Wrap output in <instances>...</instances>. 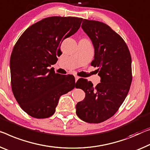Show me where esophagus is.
<instances>
[{
  "mask_svg": "<svg viewBox=\"0 0 150 150\" xmlns=\"http://www.w3.org/2000/svg\"><path fill=\"white\" fill-rule=\"evenodd\" d=\"M78 79H79V76H75V80H76V82Z\"/></svg>",
  "mask_w": 150,
  "mask_h": 150,
  "instance_id": "34e87169",
  "label": "esophagus"
}]
</instances>
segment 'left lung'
I'll return each instance as SVG.
<instances>
[{
  "label": "left lung",
  "mask_w": 150,
  "mask_h": 150,
  "mask_svg": "<svg viewBox=\"0 0 150 150\" xmlns=\"http://www.w3.org/2000/svg\"><path fill=\"white\" fill-rule=\"evenodd\" d=\"M82 28L93 42L91 66L98 68L101 82L94 87L84 79L81 89L86 96L76 106V114L87 123H99L113 116L127 95L132 81L131 57L125 41L109 25L84 19Z\"/></svg>",
  "instance_id": "obj_1"
}]
</instances>
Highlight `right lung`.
Wrapping results in <instances>:
<instances>
[{
  "label": "right lung",
  "mask_w": 150,
  "mask_h": 150,
  "mask_svg": "<svg viewBox=\"0 0 150 150\" xmlns=\"http://www.w3.org/2000/svg\"><path fill=\"white\" fill-rule=\"evenodd\" d=\"M82 18L50 17L32 25L14 46L10 59L11 88L21 109L37 119L51 117L59 98L74 88L72 75L48 68L62 54V42L80 28ZM75 81V80H74Z\"/></svg>",
  "instance_id": "obj_1"
}]
</instances>
